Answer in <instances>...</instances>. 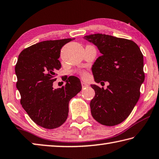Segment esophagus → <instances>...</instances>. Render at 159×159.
Masks as SVG:
<instances>
[{
	"mask_svg": "<svg viewBox=\"0 0 159 159\" xmlns=\"http://www.w3.org/2000/svg\"><path fill=\"white\" fill-rule=\"evenodd\" d=\"M81 85H82V88H88V83H85L84 81H82V82H81Z\"/></svg>",
	"mask_w": 159,
	"mask_h": 159,
	"instance_id": "esophagus-1",
	"label": "esophagus"
}]
</instances>
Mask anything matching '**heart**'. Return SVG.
Instances as JSON below:
<instances>
[{"instance_id": "obj_1", "label": "heart", "mask_w": 159, "mask_h": 159, "mask_svg": "<svg viewBox=\"0 0 159 159\" xmlns=\"http://www.w3.org/2000/svg\"><path fill=\"white\" fill-rule=\"evenodd\" d=\"M80 74H81V76L83 78H86V77H87V76H88V74H87V73H86V72H81V73H80Z\"/></svg>"}]
</instances>
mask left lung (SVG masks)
<instances>
[{
  "label": "left lung",
  "instance_id": "1",
  "mask_svg": "<svg viewBox=\"0 0 159 159\" xmlns=\"http://www.w3.org/2000/svg\"><path fill=\"white\" fill-rule=\"evenodd\" d=\"M102 55L92 67L94 81H108L107 88L91 85L95 96L90 102L91 114L98 122L115 126L125 120L136 105L145 80L143 55L131 40L105 34L86 35Z\"/></svg>",
  "mask_w": 159,
  "mask_h": 159
}]
</instances>
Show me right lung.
<instances>
[{"mask_svg":"<svg viewBox=\"0 0 159 159\" xmlns=\"http://www.w3.org/2000/svg\"><path fill=\"white\" fill-rule=\"evenodd\" d=\"M73 39L43 41L25 48L19 56L15 73L21 104L31 120L43 128L61 126L67 119L70 99L82 89L79 79L74 76L65 80V86L53 88L56 72L61 67L60 50Z\"/></svg>","mask_w":159,"mask_h":159,"instance_id":"add662e5","label":"right lung"}]
</instances>
